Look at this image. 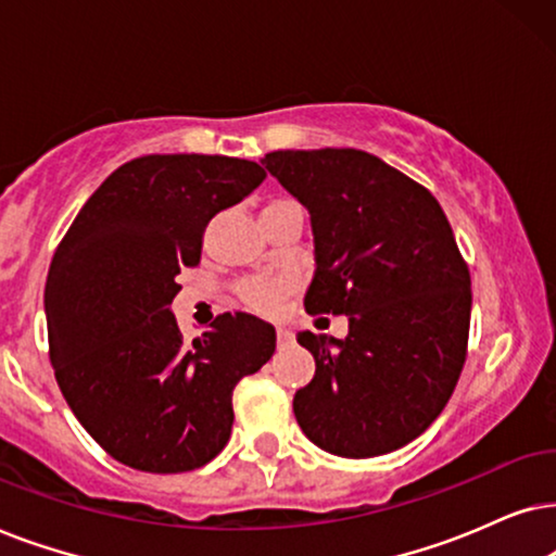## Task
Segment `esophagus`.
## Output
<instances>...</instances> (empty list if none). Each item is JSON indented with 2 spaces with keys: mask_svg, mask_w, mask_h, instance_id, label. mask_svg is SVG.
<instances>
[{
  "mask_svg": "<svg viewBox=\"0 0 556 556\" xmlns=\"http://www.w3.org/2000/svg\"><path fill=\"white\" fill-rule=\"evenodd\" d=\"M292 340H294V332L290 328H277V343H279V348L290 345Z\"/></svg>",
  "mask_w": 556,
  "mask_h": 556,
  "instance_id": "1",
  "label": "esophagus"
}]
</instances>
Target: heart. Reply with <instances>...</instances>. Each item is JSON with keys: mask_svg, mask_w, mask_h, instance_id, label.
Segmentation results:
<instances>
[{"mask_svg": "<svg viewBox=\"0 0 556 556\" xmlns=\"http://www.w3.org/2000/svg\"><path fill=\"white\" fill-rule=\"evenodd\" d=\"M279 203H294V201H290V198H271L264 208H269V205H279ZM292 290H294L292 279H287V277L249 279V282H243L239 287V298L243 305H247L249 309H254V313L274 315L279 307H282V302L290 298Z\"/></svg>", "mask_w": 556, "mask_h": 556, "instance_id": "heart-1", "label": "heart"}]
</instances>
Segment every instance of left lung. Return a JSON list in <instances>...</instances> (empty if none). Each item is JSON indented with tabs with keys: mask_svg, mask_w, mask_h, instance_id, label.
Masks as SVG:
<instances>
[{
	"mask_svg": "<svg viewBox=\"0 0 556 556\" xmlns=\"http://www.w3.org/2000/svg\"><path fill=\"white\" fill-rule=\"evenodd\" d=\"M262 165L309 211V315H348L345 340L298 332L315 376L294 394L325 453L376 457L440 417L468 355L470 271L440 203L361 150H279Z\"/></svg>",
	"mask_w": 556,
	"mask_h": 556,
	"instance_id": "1",
	"label": "left lung"
}]
</instances>
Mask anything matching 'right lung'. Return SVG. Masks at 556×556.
<instances>
[{"mask_svg":"<svg viewBox=\"0 0 556 556\" xmlns=\"http://www.w3.org/2000/svg\"><path fill=\"white\" fill-rule=\"evenodd\" d=\"M266 177L224 154H147L114 169L58 243L46 285L50 364L86 432L144 472L211 463L231 438L233 389L277 332L224 313L192 343L173 315L203 231Z\"/></svg>","mask_w":556,"mask_h":556,"instance_id":"1","label":"right lung"}]
</instances>
